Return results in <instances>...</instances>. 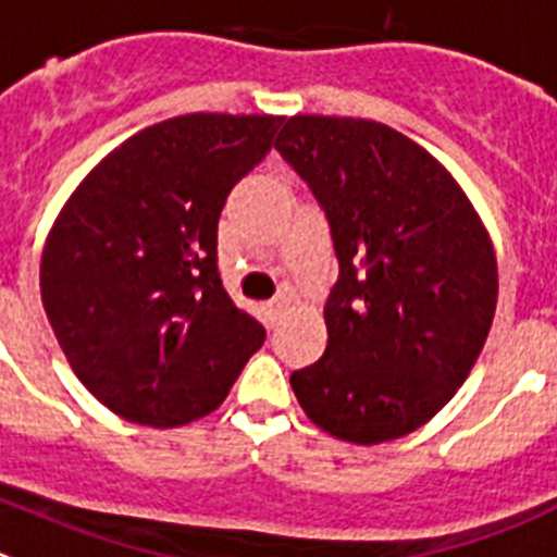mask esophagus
Masks as SVG:
<instances>
[{
	"mask_svg": "<svg viewBox=\"0 0 557 557\" xmlns=\"http://www.w3.org/2000/svg\"><path fill=\"white\" fill-rule=\"evenodd\" d=\"M285 310H288V305H285L283 299H274V302L263 305V315H267V322H269V324H277L280 319H283Z\"/></svg>",
	"mask_w": 557,
	"mask_h": 557,
	"instance_id": "esophagus-1",
	"label": "esophagus"
}]
</instances>
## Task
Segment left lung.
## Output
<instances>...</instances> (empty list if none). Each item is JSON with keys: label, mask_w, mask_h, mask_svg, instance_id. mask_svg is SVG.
<instances>
[{"label": "left lung", "mask_w": 557, "mask_h": 557, "mask_svg": "<svg viewBox=\"0 0 557 557\" xmlns=\"http://www.w3.org/2000/svg\"><path fill=\"white\" fill-rule=\"evenodd\" d=\"M274 149L322 202L341 269L327 347L290 388L333 438H403L483 352L499 290L488 230L444 163L388 124L299 113Z\"/></svg>", "instance_id": "1"}]
</instances>
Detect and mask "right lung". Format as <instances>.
<instances>
[{
	"label": "right lung",
	"mask_w": 557,
	"mask_h": 557,
	"mask_svg": "<svg viewBox=\"0 0 557 557\" xmlns=\"http://www.w3.org/2000/svg\"><path fill=\"white\" fill-rule=\"evenodd\" d=\"M280 122L185 113L144 127L60 208L41 252L44 310L79 383L127 422L213 413L263 344L224 294L216 227Z\"/></svg>",
	"instance_id": "1"
}]
</instances>
